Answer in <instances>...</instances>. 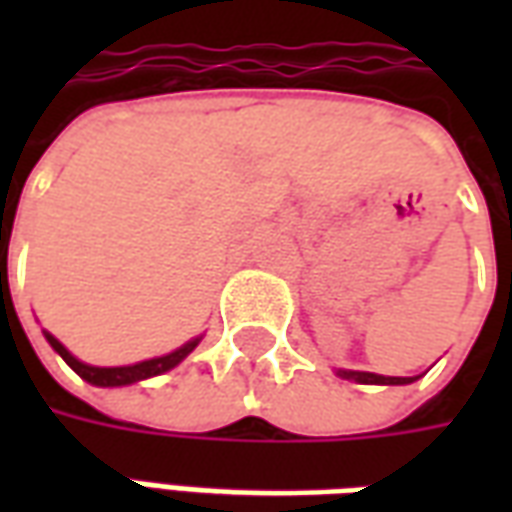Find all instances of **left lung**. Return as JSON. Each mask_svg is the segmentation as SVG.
<instances>
[{
    "label": "left lung",
    "mask_w": 512,
    "mask_h": 512,
    "mask_svg": "<svg viewBox=\"0 0 512 512\" xmlns=\"http://www.w3.org/2000/svg\"><path fill=\"white\" fill-rule=\"evenodd\" d=\"M337 376L345 378V381H356V384H378V386H403L417 381L419 376L414 378H403V376H378V373H365V370H343L337 367Z\"/></svg>",
    "instance_id": "left-lung-1"
}]
</instances>
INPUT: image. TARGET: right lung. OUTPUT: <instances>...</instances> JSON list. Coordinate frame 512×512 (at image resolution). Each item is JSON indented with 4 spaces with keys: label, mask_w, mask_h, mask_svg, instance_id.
I'll return each instance as SVG.
<instances>
[{
    "label": "right lung",
    "mask_w": 512,
    "mask_h": 512,
    "mask_svg": "<svg viewBox=\"0 0 512 512\" xmlns=\"http://www.w3.org/2000/svg\"><path fill=\"white\" fill-rule=\"evenodd\" d=\"M46 334V340L49 345L57 351V354L65 359V365L71 367L76 376H82L87 384L93 386H128V384H136V381H147V378L153 376H161V373H169L172 367H178L186 356L200 345L202 334L200 337H191L189 343H183L180 348H175L172 354H164V356H153V359H145V362H136V365H123V367H95V365H87L82 359H76V356L65 348V345L54 337V334L43 332Z\"/></svg>",
    "instance_id": "1"
}]
</instances>
